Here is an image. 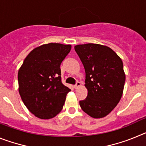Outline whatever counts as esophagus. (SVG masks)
Masks as SVG:
<instances>
[{"label": "esophagus", "instance_id": "34e87169", "mask_svg": "<svg viewBox=\"0 0 146 146\" xmlns=\"http://www.w3.org/2000/svg\"><path fill=\"white\" fill-rule=\"evenodd\" d=\"M81 86V83L80 82H77V83H76L75 85H74V88H77L78 87H80V86Z\"/></svg>", "mask_w": 146, "mask_h": 146}]
</instances>
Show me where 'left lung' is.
<instances>
[{
  "label": "left lung",
  "instance_id": "obj_1",
  "mask_svg": "<svg viewBox=\"0 0 146 146\" xmlns=\"http://www.w3.org/2000/svg\"><path fill=\"white\" fill-rule=\"evenodd\" d=\"M74 50L84 66L88 90L80 105L92 118L105 117L123 94L126 75L122 60L111 48L98 44L76 45Z\"/></svg>",
  "mask_w": 146,
  "mask_h": 146
}]
</instances>
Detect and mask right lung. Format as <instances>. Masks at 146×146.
<instances>
[{
  "label": "right lung",
  "instance_id": "right-lung-1",
  "mask_svg": "<svg viewBox=\"0 0 146 146\" xmlns=\"http://www.w3.org/2000/svg\"><path fill=\"white\" fill-rule=\"evenodd\" d=\"M72 45L42 44L33 49L18 71L19 93L28 110L41 119H50L62 110L71 91L61 82L60 66Z\"/></svg>",
  "mask_w": 146,
  "mask_h": 146
}]
</instances>
